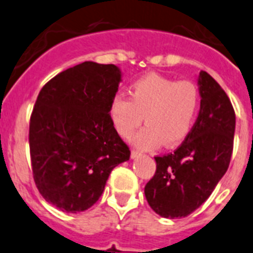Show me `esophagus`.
<instances>
[{"label":"esophagus","mask_w":253,"mask_h":253,"mask_svg":"<svg viewBox=\"0 0 253 253\" xmlns=\"http://www.w3.org/2000/svg\"><path fill=\"white\" fill-rule=\"evenodd\" d=\"M139 156H141V152H140V150H136V149L131 150V157H132V158H136V157Z\"/></svg>","instance_id":"esophagus-1"}]
</instances>
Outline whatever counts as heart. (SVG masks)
Masks as SVG:
<instances>
[{"label": "heart", "instance_id": "1", "mask_svg": "<svg viewBox=\"0 0 253 253\" xmlns=\"http://www.w3.org/2000/svg\"><path fill=\"white\" fill-rule=\"evenodd\" d=\"M198 87L186 80L148 74L130 86V99L116 95L110 100L109 117L123 139H131L140 125L143 130L133 143L143 149L179 145L192 131L199 110Z\"/></svg>", "mask_w": 253, "mask_h": 253}]
</instances>
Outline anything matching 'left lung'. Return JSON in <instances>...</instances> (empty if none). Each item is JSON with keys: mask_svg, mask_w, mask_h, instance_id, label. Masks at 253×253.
<instances>
[{"mask_svg": "<svg viewBox=\"0 0 253 253\" xmlns=\"http://www.w3.org/2000/svg\"><path fill=\"white\" fill-rule=\"evenodd\" d=\"M201 110L192 131L172 153L154 157L146 201L162 217H185L207 201L230 163L235 113L230 99L207 72L199 74Z\"/></svg>", "mask_w": 253, "mask_h": 253, "instance_id": "left-lung-1", "label": "left lung"}]
</instances>
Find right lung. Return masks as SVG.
I'll list each match as a JSON object with an SVG mask.
<instances>
[{"label":"right lung","mask_w":253,"mask_h":253,"mask_svg":"<svg viewBox=\"0 0 253 253\" xmlns=\"http://www.w3.org/2000/svg\"><path fill=\"white\" fill-rule=\"evenodd\" d=\"M120 81L116 65L84 61L38 94L29 122L33 179L44 201L61 211L94 206L112 169L130 158L109 117Z\"/></svg>","instance_id":"obj_1"}]
</instances>
